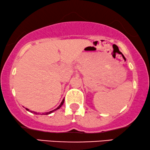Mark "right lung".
<instances>
[{
    "instance_id": "1",
    "label": "right lung",
    "mask_w": 150,
    "mask_h": 150,
    "mask_svg": "<svg viewBox=\"0 0 150 150\" xmlns=\"http://www.w3.org/2000/svg\"><path fill=\"white\" fill-rule=\"evenodd\" d=\"M64 98L63 99V100L62 101H61V104L59 105V106H58V107L56 108V109H54V110H52V111H50V112H45V113H42V115H50V114H51V113H52L53 112H54V111H56V110H57L58 109H59V108H60L61 106H62V105L64 104ZM26 110H28V111H29V112H35L36 115H37V113L35 112H34V111H30L28 109H27V108H26Z\"/></svg>"
}]
</instances>
